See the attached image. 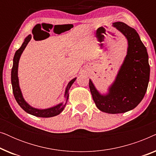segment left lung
Returning <instances> with one entry per match:
<instances>
[{
	"instance_id": "1",
	"label": "left lung",
	"mask_w": 156,
	"mask_h": 156,
	"mask_svg": "<svg viewBox=\"0 0 156 156\" xmlns=\"http://www.w3.org/2000/svg\"><path fill=\"white\" fill-rule=\"evenodd\" d=\"M113 25L127 38V55L108 94H100L90 80L89 85L97 107L114 114L133 109L142 101L148 88L150 65L146 48L137 32L124 23L116 22Z\"/></svg>"
}]
</instances>
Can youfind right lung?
<instances>
[{"mask_svg":"<svg viewBox=\"0 0 156 156\" xmlns=\"http://www.w3.org/2000/svg\"><path fill=\"white\" fill-rule=\"evenodd\" d=\"M31 37V35H29L27 36V37L25 39V41L23 43L22 45H21L20 48L16 51V53H15L13 57V65H12L11 70V83L14 97L15 99H16V101L18 102V104L20 105V107L22 108L25 112H26L30 114H32L33 115V116L37 117H42V118H49V117L57 116V115L59 114L62 112L63 109L65 107L66 104H59L58 105L54 106V107L47 108V109H37V108H33L30 105H28V104H27V102L25 101L24 99H23L20 89V87H19L18 77V67L19 59H20V55L23 52V50H24L25 47H26L27 43L30 41ZM76 78L73 79V80L70 81L69 84H67L65 91V97L67 98V100L68 99V97H69V90L70 87H71L72 84H73Z\"/></svg>","mask_w":156,"mask_h":156,"instance_id":"obj_1","label":"right lung"}]
</instances>
